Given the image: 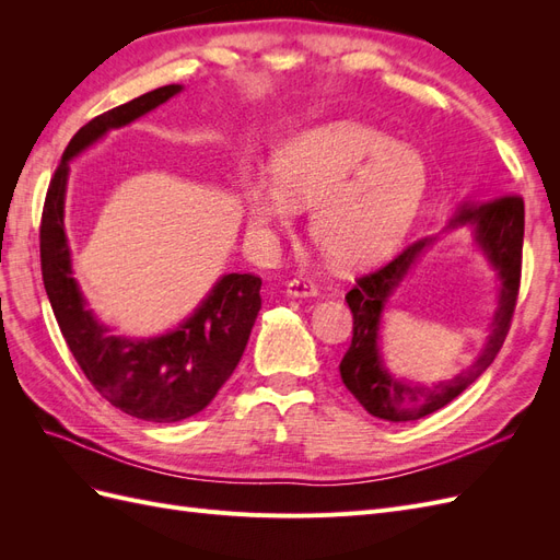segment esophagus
Masks as SVG:
<instances>
[{"mask_svg": "<svg viewBox=\"0 0 560 560\" xmlns=\"http://www.w3.org/2000/svg\"><path fill=\"white\" fill-rule=\"evenodd\" d=\"M284 287H287V294H290V296H315L317 294V284L308 278H303V276L287 280Z\"/></svg>", "mask_w": 560, "mask_h": 560, "instance_id": "esophagus-1", "label": "esophagus"}]
</instances>
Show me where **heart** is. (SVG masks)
<instances>
[{
	"mask_svg": "<svg viewBox=\"0 0 560 560\" xmlns=\"http://www.w3.org/2000/svg\"><path fill=\"white\" fill-rule=\"evenodd\" d=\"M428 186L416 149L362 124L334 121L287 140L273 175L247 173L243 198L257 231L290 226L311 206V235L327 259L358 266L393 247L411 226Z\"/></svg>",
	"mask_w": 560,
	"mask_h": 560,
	"instance_id": "heart-1",
	"label": "heart"
}]
</instances>
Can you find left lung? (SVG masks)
<instances>
[{
	"mask_svg": "<svg viewBox=\"0 0 560 560\" xmlns=\"http://www.w3.org/2000/svg\"><path fill=\"white\" fill-rule=\"evenodd\" d=\"M465 224H471L474 241L483 249L490 266L498 270L500 301L493 317V331L488 336L483 352L460 376L430 387L416 385L389 374L378 352V329L385 301L397 290L420 254L432 245V238H420L411 243L385 266L360 276L352 290L346 294L352 313V341L341 364H338V371H341L343 385L350 389L352 397L371 416L389 422H409L444 409L446 404H451L457 395H463L493 364L506 334H510L521 287L525 226L523 198L498 196L486 202H465L448 226L457 229Z\"/></svg>",
	"mask_w": 560,
	"mask_h": 560,
	"instance_id": "8db88e82",
	"label": "left lung"
}]
</instances>
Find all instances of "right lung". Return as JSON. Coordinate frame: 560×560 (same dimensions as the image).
<instances>
[{
    "label": "right lung",
    "instance_id": "1",
    "mask_svg": "<svg viewBox=\"0 0 560 560\" xmlns=\"http://www.w3.org/2000/svg\"><path fill=\"white\" fill-rule=\"evenodd\" d=\"M171 83L95 116L67 144L50 177L42 226V278L65 343L91 385L118 411L149 422H177L214 399L238 366L254 319L261 308V278L229 273L219 280L196 313L175 331L156 338L112 336L86 308L72 278L65 238L67 163L112 128H121L177 95Z\"/></svg>",
    "mask_w": 560,
    "mask_h": 560
}]
</instances>
